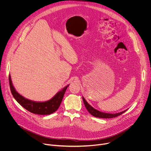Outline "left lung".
<instances>
[{
	"label": "left lung",
	"mask_w": 151,
	"mask_h": 151,
	"mask_svg": "<svg viewBox=\"0 0 151 151\" xmlns=\"http://www.w3.org/2000/svg\"><path fill=\"white\" fill-rule=\"evenodd\" d=\"M82 99H83V103L85 104V106L86 107V109H87V111H88V112L92 115L93 116H95V117H97V118H115L116 117L118 116H119L120 115L122 114L123 113H124L125 112H126L128 109H126L124 111H122L121 112L119 113H116V114H109V113H105V112H100L96 109H94L93 107H92L90 104H88V103L85 100V99H84L83 97H82Z\"/></svg>",
	"instance_id": "8db88e82"
}]
</instances>
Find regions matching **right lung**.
<instances>
[{
    "instance_id": "right-lung-1",
    "label": "right lung",
    "mask_w": 151,
    "mask_h": 151,
    "mask_svg": "<svg viewBox=\"0 0 151 151\" xmlns=\"http://www.w3.org/2000/svg\"><path fill=\"white\" fill-rule=\"evenodd\" d=\"M9 86L11 93L16 101L28 111L37 115H50L55 112L59 107L64 93L69 85L64 87L52 98L45 101H36L25 98L19 94L14 88L11 75L9 76Z\"/></svg>"
}]
</instances>
